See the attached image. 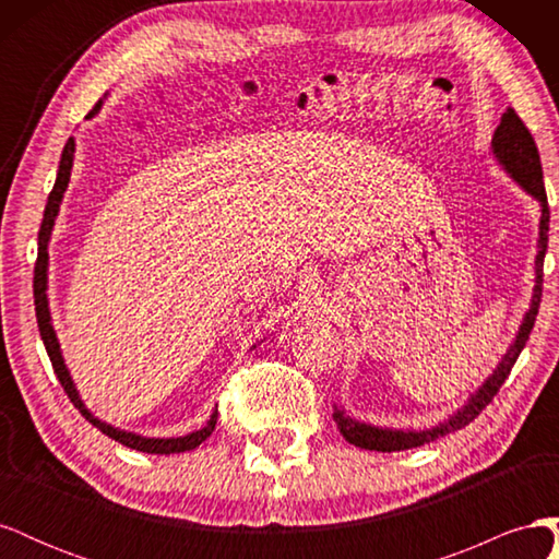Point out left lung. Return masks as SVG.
I'll return each mask as SVG.
<instances>
[{
	"instance_id": "obj_1",
	"label": "left lung",
	"mask_w": 559,
	"mask_h": 559,
	"mask_svg": "<svg viewBox=\"0 0 559 559\" xmlns=\"http://www.w3.org/2000/svg\"><path fill=\"white\" fill-rule=\"evenodd\" d=\"M492 148L499 158V163L511 173V177L522 186L524 191L532 193L540 202V230H538V253H536V286H534V298H532V308L524 314V321L520 326V333L515 337V343L511 349L506 352L503 361L497 366L495 376L489 378L476 396H471L468 405H464V411L456 413L452 419H448L445 425H438L427 431H389V429H376L361 425V421H354L347 417L343 411H333V421L345 436V441L357 445L361 450H378V452H394V450H411L427 445L436 438L448 436L456 429H462L471 425L476 419L485 405L492 403L501 384L506 378L511 376V368L515 366L520 352L524 349L530 341V333L534 329V321L538 314L540 306V294H544V259H546V249H548V224H550V210H548V195H546V186H544V170H540V158H538V148L532 138V132L527 126L522 123V118L515 114L513 107H509L501 116V123L495 130L492 138Z\"/></svg>"
}]
</instances>
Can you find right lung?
<instances>
[{
  "mask_svg": "<svg viewBox=\"0 0 559 559\" xmlns=\"http://www.w3.org/2000/svg\"><path fill=\"white\" fill-rule=\"evenodd\" d=\"M97 107H99V103L93 107L91 116L97 111ZM72 160H74V140L70 138V140H67L64 148H62V158H60V165H58V177H56V183H53V191L48 193V202H46V210H44V222H41V228H39V253H37V265H35V310H37V324H39L41 341H44L46 352H48V359H50V364H53L56 376H58V380H60V384L64 389V394L70 396V401L74 403V408L83 417H86L93 427H97L99 431L107 433L109 438H114V441L123 443L126 448L140 450V452H151V454H170V452L193 450L202 441H207L210 433L214 431L218 411L212 413V417H210V421H207L205 427H202L200 431L189 433V436H181V438H144V436H138V433L114 429V427L105 425V421H99L97 417H93L86 411V405L81 403L76 389H74V382H72L70 373H67L64 361H62V354H60V345H58V337H56L53 326H50V314H48V300H46V263H48V253H46V245H48L50 228H53V222H56V214L60 210L62 193L67 189V183H70Z\"/></svg>",
  "mask_w": 559,
  "mask_h": 559,
  "instance_id": "add662e5",
  "label": "right lung"
}]
</instances>
